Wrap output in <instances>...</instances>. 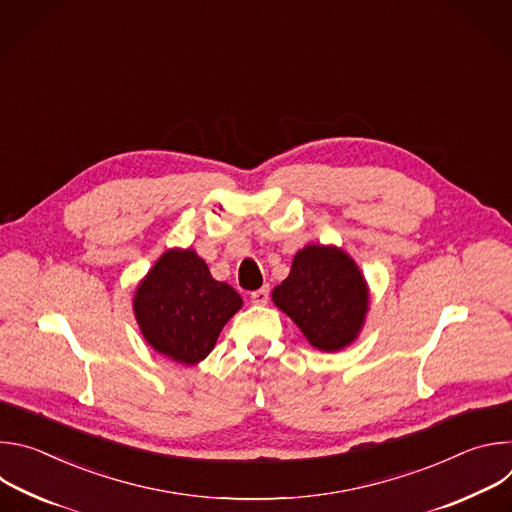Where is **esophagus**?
<instances>
[{"label": "esophagus", "mask_w": 512, "mask_h": 512, "mask_svg": "<svg viewBox=\"0 0 512 512\" xmlns=\"http://www.w3.org/2000/svg\"><path fill=\"white\" fill-rule=\"evenodd\" d=\"M251 302L257 304V306H265L269 302V287L263 285L261 289L257 291H251Z\"/></svg>", "instance_id": "1"}]
</instances>
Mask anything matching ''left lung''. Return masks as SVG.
I'll return each mask as SVG.
<instances>
[{"label": "left lung", "instance_id": "obj_1", "mask_svg": "<svg viewBox=\"0 0 512 512\" xmlns=\"http://www.w3.org/2000/svg\"><path fill=\"white\" fill-rule=\"evenodd\" d=\"M271 300L314 348L338 352L358 338L371 294L360 267L344 249L312 243L296 253Z\"/></svg>", "mask_w": 512, "mask_h": 512}]
</instances>
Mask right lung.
<instances>
[{"instance_id":"obj_1","label":"right lung","mask_w":512,"mask_h":512,"mask_svg":"<svg viewBox=\"0 0 512 512\" xmlns=\"http://www.w3.org/2000/svg\"><path fill=\"white\" fill-rule=\"evenodd\" d=\"M243 298L216 281L198 253L168 249L135 289L133 314L141 336L162 356L186 364L204 360Z\"/></svg>"}]
</instances>
